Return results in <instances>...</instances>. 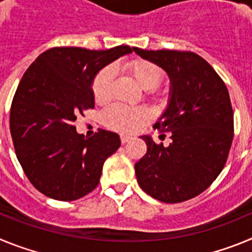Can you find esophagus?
I'll use <instances>...</instances> for the list:
<instances>
[{
    "label": "esophagus",
    "mask_w": 252,
    "mask_h": 252,
    "mask_svg": "<svg viewBox=\"0 0 252 252\" xmlns=\"http://www.w3.org/2000/svg\"><path fill=\"white\" fill-rule=\"evenodd\" d=\"M120 139H121L122 144H126V142L130 141L131 137L130 136H126V135H121V137H120Z\"/></svg>",
    "instance_id": "obj_1"
}]
</instances>
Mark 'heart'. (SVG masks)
Segmentation results:
<instances>
[{
    "label": "heart",
    "instance_id": "b5f03b06",
    "mask_svg": "<svg viewBox=\"0 0 252 252\" xmlns=\"http://www.w3.org/2000/svg\"><path fill=\"white\" fill-rule=\"evenodd\" d=\"M128 72L144 90L151 92L162 77L160 66L145 59H135L127 64ZM113 69L106 66L95 75L92 84L93 95L98 101L110 97L113 82ZM149 120V112L142 107H128L124 104H112L103 112V121L108 127L121 132H133Z\"/></svg>",
    "mask_w": 252,
    "mask_h": 252
}]
</instances>
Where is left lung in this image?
I'll return each mask as SVG.
<instances>
[{"label": "left lung", "instance_id": "1", "mask_svg": "<svg viewBox=\"0 0 252 252\" xmlns=\"http://www.w3.org/2000/svg\"><path fill=\"white\" fill-rule=\"evenodd\" d=\"M132 49L170 79L168 107L154 127L170 132L171 144L165 148L141 136L148 151L135 164L137 183L158 201H188L204 192L226 164L233 139L230 94L215 69L195 53Z\"/></svg>", "mask_w": 252, "mask_h": 252}]
</instances>
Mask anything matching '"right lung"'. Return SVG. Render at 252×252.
Returning <instances> with one entry per match:
<instances>
[{
	"instance_id": "obj_1",
	"label": "right lung",
	"mask_w": 252,
	"mask_h": 252,
	"mask_svg": "<svg viewBox=\"0 0 252 252\" xmlns=\"http://www.w3.org/2000/svg\"><path fill=\"white\" fill-rule=\"evenodd\" d=\"M131 51L127 45L108 50L53 48L22 77L11 104V136L26 177L46 197L75 201L98 186L103 162L121 145L120 136L98 130L87 139L74 122L94 107L97 73Z\"/></svg>"
}]
</instances>
